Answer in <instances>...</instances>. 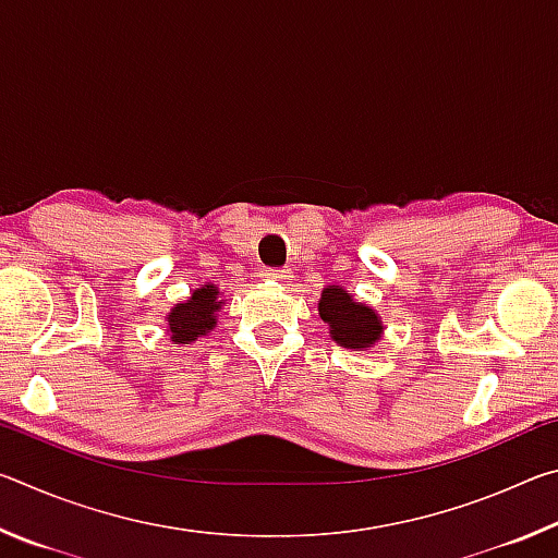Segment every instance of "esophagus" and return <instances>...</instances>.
<instances>
[{
	"mask_svg": "<svg viewBox=\"0 0 558 558\" xmlns=\"http://www.w3.org/2000/svg\"><path fill=\"white\" fill-rule=\"evenodd\" d=\"M260 276L268 278V280H276V282H286V280H290V270H286V268H266V270H260Z\"/></svg>",
	"mask_w": 558,
	"mask_h": 558,
	"instance_id": "1",
	"label": "esophagus"
}]
</instances>
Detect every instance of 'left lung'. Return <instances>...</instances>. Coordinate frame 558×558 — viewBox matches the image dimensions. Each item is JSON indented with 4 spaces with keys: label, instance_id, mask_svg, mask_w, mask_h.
Instances as JSON below:
<instances>
[{
    "label": "left lung",
    "instance_id": "obj_1",
    "mask_svg": "<svg viewBox=\"0 0 558 558\" xmlns=\"http://www.w3.org/2000/svg\"><path fill=\"white\" fill-rule=\"evenodd\" d=\"M317 310L319 317H323L329 327V337H332L339 347L364 352V349L374 347L381 339V317L376 315L369 305L356 302L352 298V292L344 288L327 286L323 290V298L317 302Z\"/></svg>",
    "mask_w": 558,
    "mask_h": 558
}]
</instances>
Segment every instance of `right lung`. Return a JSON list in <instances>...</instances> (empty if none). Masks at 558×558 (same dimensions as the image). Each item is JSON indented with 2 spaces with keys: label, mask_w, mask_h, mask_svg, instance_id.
<instances>
[{
  "label": "right lung",
  "mask_w": 558,
  "mask_h": 558,
  "mask_svg": "<svg viewBox=\"0 0 558 558\" xmlns=\"http://www.w3.org/2000/svg\"><path fill=\"white\" fill-rule=\"evenodd\" d=\"M223 302H219V288L202 286L192 292V298L177 302L172 313L167 315V332L174 344H189L196 337L211 332L216 327V313Z\"/></svg>",
  "instance_id": "obj_1"
}]
</instances>
